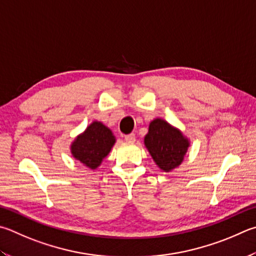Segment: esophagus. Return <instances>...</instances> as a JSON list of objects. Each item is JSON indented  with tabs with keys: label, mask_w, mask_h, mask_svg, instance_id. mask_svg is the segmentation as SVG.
<instances>
[{
	"label": "esophagus",
	"mask_w": 256,
	"mask_h": 256,
	"mask_svg": "<svg viewBox=\"0 0 256 256\" xmlns=\"http://www.w3.org/2000/svg\"><path fill=\"white\" fill-rule=\"evenodd\" d=\"M125 141L128 143H133L134 141H136V134L131 133V134H128V136H125Z\"/></svg>",
	"instance_id": "1"
}]
</instances>
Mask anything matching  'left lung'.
<instances>
[{"label": "left lung", "mask_w": 256, "mask_h": 256, "mask_svg": "<svg viewBox=\"0 0 256 256\" xmlns=\"http://www.w3.org/2000/svg\"><path fill=\"white\" fill-rule=\"evenodd\" d=\"M144 144L156 166L164 172H169L184 161L189 140L180 130L171 126L164 120L156 118L148 125Z\"/></svg>", "instance_id": "left-lung-1"}]
</instances>
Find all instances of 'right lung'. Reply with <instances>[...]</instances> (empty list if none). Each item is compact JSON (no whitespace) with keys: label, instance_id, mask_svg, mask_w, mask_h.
Instances as JSON below:
<instances>
[{"label":"right lung","instance_id":"right-lung-1","mask_svg":"<svg viewBox=\"0 0 256 256\" xmlns=\"http://www.w3.org/2000/svg\"><path fill=\"white\" fill-rule=\"evenodd\" d=\"M115 141V136L108 126L94 120L72 143L70 151L76 160L94 170L108 154Z\"/></svg>","mask_w":256,"mask_h":256}]
</instances>
